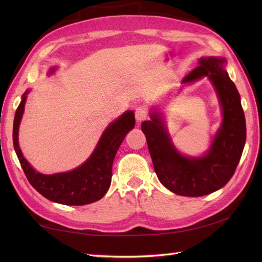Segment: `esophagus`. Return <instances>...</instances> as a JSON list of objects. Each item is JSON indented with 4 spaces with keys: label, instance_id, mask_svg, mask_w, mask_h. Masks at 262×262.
Listing matches in <instances>:
<instances>
[{
    "label": "esophagus",
    "instance_id": "obj_1",
    "mask_svg": "<svg viewBox=\"0 0 262 262\" xmlns=\"http://www.w3.org/2000/svg\"><path fill=\"white\" fill-rule=\"evenodd\" d=\"M147 108L144 107V105H140L137 107L135 110V118L137 120V122H142L143 120H145L147 118Z\"/></svg>",
    "mask_w": 262,
    "mask_h": 262
}]
</instances>
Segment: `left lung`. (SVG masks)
<instances>
[{
    "label": "left lung",
    "instance_id": "obj_1",
    "mask_svg": "<svg viewBox=\"0 0 262 262\" xmlns=\"http://www.w3.org/2000/svg\"><path fill=\"white\" fill-rule=\"evenodd\" d=\"M223 57L200 58L182 83L207 76L214 85L223 114L222 126L204 157L188 158L177 151L157 111L142 122L153 166L161 183L180 196L200 197L224 187L234 174L246 144V117L241 98L224 69Z\"/></svg>",
    "mask_w": 262,
    "mask_h": 262
}]
</instances>
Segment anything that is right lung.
Here are the masks:
<instances>
[{"instance_id":"obj_1","label":"right lung","mask_w":262,"mask_h":262,"mask_svg":"<svg viewBox=\"0 0 262 262\" xmlns=\"http://www.w3.org/2000/svg\"><path fill=\"white\" fill-rule=\"evenodd\" d=\"M54 71L55 69L52 68L49 74L54 73ZM28 93L29 91H26L22 96L13 121L14 151L28 181L39 193L54 203L82 206L101 199L110 187L116 153L127 133L135 126L134 113L128 110L111 122L100 137L90 158L79 168L63 173L42 174L33 169L24 158L19 146V126Z\"/></svg>"}]
</instances>
